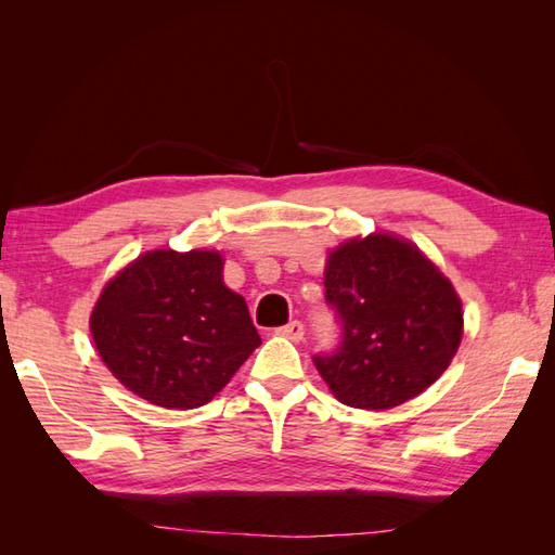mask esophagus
<instances>
[{"label":"esophagus","instance_id":"obj_1","mask_svg":"<svg viewBox=\"0 0 555 555\" xmlns=\"http://www.w3.org/2000/svg\"><path fill=\"white\" fill-rule=\"evenodd\" d=\"M304 333H306V328H304V324H300V322H289L287 326H280L278 328V335H282V338H289L294 343L304 340Z\"/></svg>","mask_w":555,"mask_h":555}]
</instances>
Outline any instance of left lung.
Segmentation results:
<instances>
[{"mask_svg": "<svg viewBox=\"0 0 555 555\" xmlns=\"http://www.w3.org/2000/svg\"><path fill=\"white\" fill-rule=\"evenodd\" d=\"M324 287L343 335L312 361L345 405L396 408L426 391L456 354L461 298L410 241L373 233L343 243L331 251Z\"/></svg>", "mask_w": 555, "mask_h": 555, "instance_id": "1", "label": "left lung"}]
</instances>
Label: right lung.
Returning <instances> with one entry per match:
<instances>
[{"label":"right lung","instance_id":"add662e5","mask_svg":"<svg viewBox=\"0 0 555 555\" xmlns=\"http://www.w3.org/2000/svg\"><path fill=\"white\" fill-rule=\"evenodd\" d=\"M220 251L153 249L99 296L90 331L129 391L166 410L206 405L261 345Z\"/></svg>","mask_w":555,"mask_h":555}]
</instances>
